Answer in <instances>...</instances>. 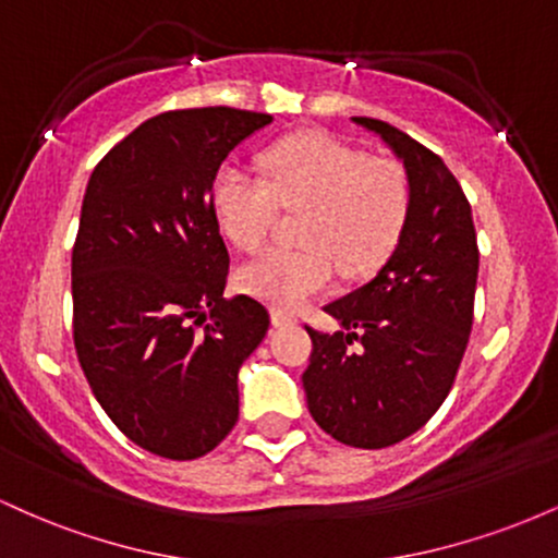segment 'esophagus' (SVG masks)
Listing matches in <instances>:
<instances>
[{"label": "esophagus", "instance_id": "1", "mask_svg": "<svg viewBox=\"0 0 558 558\" xmlns=\"http://www.w3.org/2000/svg\"><path fill=\"white\" fill-rule=\"evenodd\" d=\"M296 323V317L288 315L283 310H272V325L275 328H283V325H293Z\"/></svg>", "mask_w": 558, "mask_h": 558}]
</instances>
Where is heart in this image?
<instances>
[{"label":"heart","instance_id":"b5f03b06","mask_svg":"<svg viewBox=\"0 0 558 558\" xmlns=\"http://www.w3.org/2000/svg\"><path fill=\"white\" fill-rule=\"evenodd\" d=\"M267 181L222 170L213 213L222 235L241 252H257L283 213H304L299 243L246 262L235 286L278 310H299L332 283L373 272L396 248L409 215V178L396 159L367 157L325 133L291 136L262 157Z\"/></svg>","mask_w":558,"mask_h":558}]
</instances>
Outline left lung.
I'll return each mask as SVG.
<instances>
[{"label": "left lung", "mask_w": 558, "mask_h": 558, "mask_svg": "<svg viewBox=\"0 0 558 558\" xmlns=\"http://www.w3.org/2000/svg\"><path fill=\"white\" fill-rule=\"evenodd\" d=\"M354 123L407 168V226L369 283L325 306L343 330L306 328L312 356L301 380L325 433L345 446L386 448L417 433L453 386L472 330L480 252L470 202L444 159L383 120Z\"/></svg>", "instance_id": "left-lung-1"}]
</instances>
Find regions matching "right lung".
<instances>
[{
    "label": "right lung",
    "instance_id": "right-lung-1",
    "mask_svg": "<svg viewBox=\"0 0 558 558\" xmlns=\"http://www.w3.org/2000/svg\"><path fill=\"white\" fill-rule=\"evenodd\" d=\"M272 123L235 107L170 110L114 144L88 178L73 246V341L96 401L157 457L209 453L239 422V367L270 315L226 301L217 170Z\"/></svg>",
    "mask_w": 558,
    "mask_h": 558
}]
</instances>
